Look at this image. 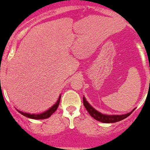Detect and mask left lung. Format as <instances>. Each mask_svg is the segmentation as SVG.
Segmentation results:
<instances>
[{
	"label": "left lung",
	"mask_w": 150,
	"mask_h": 150,
	"mask_svg": "<svg viewBox=\"0 0 150 150\" xmlns=\"http://www.w3.org/2000/svg\"><path fill=\"white\" fill-rule=\"evenodd\" d=\"M83 105H84L85 108H86L88 112L90 114L92 117H94L97 121L102 122V123H113L120 121V120H123V119L129 116L135 109V108H134L132 111H131V112L127 114H124V115H105V114L101 113V112H98L97 110H96L94 108H93L91 105V104L86 100L85 97H83Z\"/></svg>",
	"instance_id": "1"
}]
</instances>
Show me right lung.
<instances>
[{"mask_svg":"<svg viewBox=\"0 0 150 150\" xmlns=\"http://www.w3.org/2000/svg\"><path fill=\"white\" fill-rule=\"evenodd\" d=\"M60 99H61V94L59 97L58 100L56 101V103L53 105V106L50 107L49 109H47L45 112H42L41 114H30V113H26V112H23L21 111H19L17 109L18 112H19V113L21 114L22 115L27 117L28 118H31V119H35V120H43V119H46L48 118L49 117L51 116L53 113L56 111L57 108H58L59 105L60 103Z\"/></svg>","mask_w":150,"mask_h":150,"instance_id":"1","label":"right lung"}]
</instances>
